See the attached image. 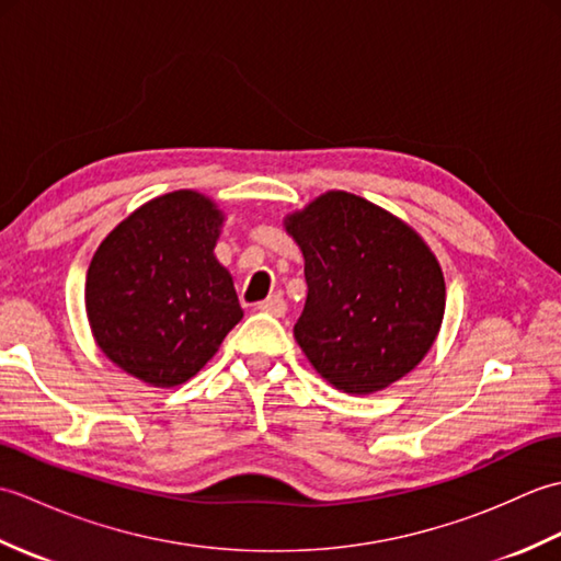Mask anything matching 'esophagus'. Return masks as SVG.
<instances>
[{
  "label": "esophagus",
  "mask_w": 561,
  "mask_h": 561,
  "mask_svg": "<svg viewBox=\"0 0 561 561\" xmlns=\"http://www.w3.org/2000/svg\"><path fill=\"white\" fill-rule=\"evenodd\" d=\"M257 308H260L262 313H270V316H277V318H282L284 313H287V301H284L279 294H274V296H270V299L260 301V304H257Z\"/></svg>",
  "instance_id": "1"
}]
</instances>
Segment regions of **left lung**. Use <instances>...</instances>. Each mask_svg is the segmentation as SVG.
<instances>
[{
    "mask_svg": "<svg viewBox=\"0 0 561 561\" xmlns=\"http://www.w3.org/2000/svg\"><path fill=\"white\" fill-rule=\"evenodd\" d=\"M308 296L294 337L328 383L383 390L424 359L446 308L444 272L408 224L364 197L328 193L287 217Z\"/></svg>",
    "mask_w": 561,
    "mask_h": 561,
    "instance_id": "obj_1",
    "label": "left lung"
}]
</instances>
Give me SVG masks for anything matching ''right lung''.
I'll use <instances>...</instances> for the list:
<instances>
[{"mask_svg": "<svg viewBox=\"0 0 561 561\" xmlns=\"http://www.w3.org/2000/svg\"><path fill=\"white\" fill-rule=\"evenodd\" d=\"M221 211L193 190L141 205L99 245L87 313L103 354L149 386L205 366L243 318L231 274L214 257Z\"/></svg>", "mask_w": 561, "mask_h": 561, "instance_id": "right-lung-1", "label": "right lung"}]
</instances>
